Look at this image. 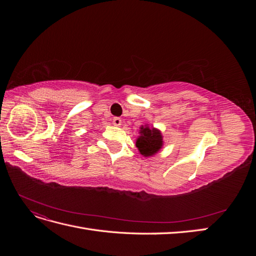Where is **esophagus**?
<instances>
[{"instance_id": "esophagus-1", "label": "esophagus", "mask_w": 256, "mask_h": 256, "mask_svg": "<svg viewBox=\"0 0 256 256\" xmlns=\"http://www.w3.org/2000/svg\"><path fill=\"white\" fill-rule=\"evenodd\" d=\"M113 124H114V126L120 127L122 125V120L120 118H113Z\"/></svg>"}]
</instances>
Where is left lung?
Masks as SVG:
<instances>
[{
  "mask_svg": "<svg viewBox=\"0 0 256 256\" xmlns=\"http://www.w3.org/2000/svg\"><path fill=\"white\" fill-rule=\"evenodd\" d=\"M136 140V146L143 157H152L164 146V136L161 131L154 127L144 125L140 127V132Z\"/></svg>",
  "mask_w": 256,
  "mask_h": 256,
  "instance_id": "left-lung-1",
  "label": "left lung"
}]
</instances>
